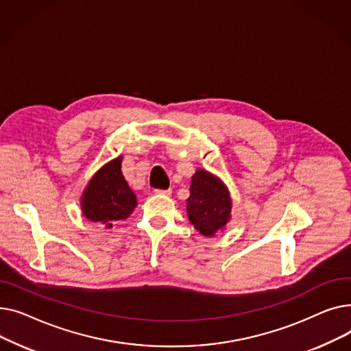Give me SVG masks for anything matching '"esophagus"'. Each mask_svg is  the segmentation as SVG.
I'll list each match as a JSON object with an SVG mask.
<instances>
[{
  "instance_id": "esophagus-1",
  "label": "esophagus",
  "mask_w": 351,
  "mask_h": 351,
  "mask_svg": "<svg viewBox=\"0 0 351 351\" xmlns=\"http://www.w3.org/2000/svg\"><path fill=\"white\" fill-rule=\"evenodd\" d=\"M155 193L156 195H163V196H169L172 193V191L171 189H165V191L163 189H156Z\"/></svg>"
}]
</instances>
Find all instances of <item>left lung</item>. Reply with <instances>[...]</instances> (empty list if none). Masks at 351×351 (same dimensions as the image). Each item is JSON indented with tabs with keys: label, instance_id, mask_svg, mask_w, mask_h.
<instances>
[{
	"label": "left lung",
	"instance_id": "obj_1",
	"mask_svg": "<svg viewBox=\"0 0 351 351\" xmlns=\"http://www.w3.org/2000/svg\"><path fill=\"white\" fill-rule=\"evenodd\" d=\"M186 210L191 223L204 236H215L230 220L232 200L223 182L215 175L197 169L191 180Z\"/></svg>",
	"mask_w": 351,
	"mask_h": 351
}]
</instances>
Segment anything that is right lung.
Masks as SVG:
<instances>
[{
  "instance_id": "obj_1",
  "label": "right lung",
  "mask_w": 351,
  "mask_h": 351,
  "mask_svg": "<svg viewBox=\"0 0 351 351\" xmlns=\"http://www.w3.org/2000/svg\"><path fill=\"white\" fill-rule=\"evenodd\" d=\"M122 156L108 162L92 176L82 193L81 208L86 219L110 229L129 217L138 202L122 175Z\"/></svg>"
}]
</instances>
